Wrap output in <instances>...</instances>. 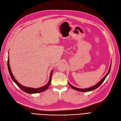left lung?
<instances>
[{"label":"left lung","instance_id":"obj_1","mask_svg":"<svg viewBox=\"0 0 121 121\" xmlns=\"http://www.w3.org/2000/svg\"><path fill=\"white\" fill-rule=\"evenodd\" d=\"M111 65H112V61L111 62L109 71H108V73L105 75V77H104L100 81H99L96 85H95V86H91L90 87H88V88H86V89H80V88H78V87H76L73 86V85H72L71 84H69V83L68 82L70 86V87H72L73 89L76 90V91H82V92H87V91H93L94 90H95V89H97L98 87L102 84V83L104 81V80H105V78H106V77L108 76V75L109 74L110 72V70H111Z\"/></svg>","mask_w":121,"mask_h":121}]
</instances>
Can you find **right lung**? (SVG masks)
I'll return each mask as SVG.
<instances>
[{"label": "right lung", "instance_id": "1", "mask_svg": "<svg viewBox=\"0 0 121 121\" xmlns=\"http://www.w3.org/2000/svg\"><path fill=\"white\" fill-rule=\"evenodd\" d=\"M7 67L8 69V71H9V74L10 75V77L12 78V80H13V81L15 83V84L17 85V86L19 87V88L22 90L24 92H26L28 94H36V93H39L42 92V91H43L47 90L48 89V86H49L50 84H51V82L52 81V73L53 72V70L51 72V74H50V76H49V79L48 82L47 83V84L44 85V86H43L41 87H39V88H32V87H26L23 86L22 85H21L20 83H19L17 80L14 78V76H13V74L12 73V72L10 69V66L9 65V56L8 57V60H7Z\"/></svg>", "mask_w": 121, "mask_h": 121}]
</instances>
